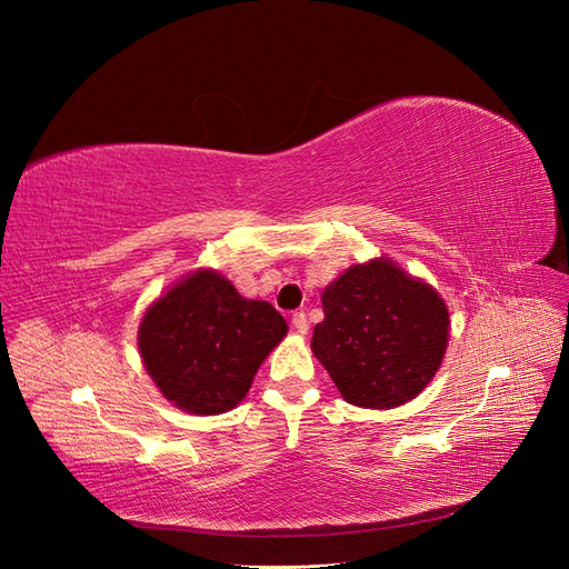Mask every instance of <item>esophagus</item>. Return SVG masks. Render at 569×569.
<instances>
[{
	"label": "esophagus",
	"instance_id": "esophagus-1",
	"mask_svg": "<svg viewBox=\"0 0 569 569\" xmlns=\"http://www.w3.org/2000/svg\"><path fill=\"white\" fill-rule=\"evenodd\" d=\"M291 325H295V330H297L299 335H306V332H308V318H306L303 311L291 316Z\"/></svg>",
	"mask_w": 569,
	"mask_h": 569
}]
</instances>
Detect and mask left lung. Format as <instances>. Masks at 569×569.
<instances>
[{"instance_id":"obj_1","label":"left lung","mask_w":569,"mask_h":569,"mask_svg":"<svg viewBox=\"0 0 569 569\" xmlns=\"http://www.w3.org/2000/svg\"><path fill=\"white\" fill-rule=\"evenodd\" d=\"M322 311L311 349L353 406H401L441 366L449 341L446 303L387 258L343 272L322 291Z\"/></svg>"}]
</instances>
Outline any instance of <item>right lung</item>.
I'll return each mask as SVG.
<instances>
[{"label":"right lung","instance_id":"add662e5","mask_svg":"<svg viewBox=\"0 0 569 569\" xmlns=\"http://www.w3.org/2000/svg\"><path fill=\"white\" fill-rule=\"evenodd\" d=\"M284 335L287 322L270 303L242 299L218 272L199 270L149 308L140 353L168 401L218 416L244 399Z\"/></svg>","mask_w":569,"mask_h":569}]
</instances>
